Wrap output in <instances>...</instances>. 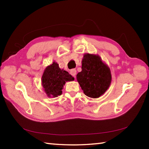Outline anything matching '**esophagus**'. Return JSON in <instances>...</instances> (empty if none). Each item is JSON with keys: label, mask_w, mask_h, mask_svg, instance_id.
I'll use <instances>...</instances> for the list:
<instances>
[{"label": "esophagus", "mask_w": 149, "mask_h": 149, "mask_svg": "<svg viewBox=\"0 0 149 149\" xmlns=\"http://www.w3.org/2000/svg\"><path fill=\"white\" fill-rule=\"evenodd\" d=\"M76 70L75 69H72L70 70V74H71L73 77H75V75H76Z\"/></svg>", "instance_id": "obj_1"}]
</instances>
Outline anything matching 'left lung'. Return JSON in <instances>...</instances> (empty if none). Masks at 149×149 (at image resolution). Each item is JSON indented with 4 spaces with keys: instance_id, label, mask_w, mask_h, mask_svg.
I'll return each instance as SVG.
<instances>
[{
    "instance_id": "obj_1",
    "label": "left lung",
    "mask_w": 149,
    "mask_h": 149,
    "mask_svg": "<svg viewBox=\"0 0 149 149\" xmlns=\"http://www.w3.org/2000/svg\"><path fill=\"white\" fill-rule=\"evenodd\" d=\"M81 72L77 74V80L85 95L99 98L109 87L112 76L110 68L98 55L86 54L82 60Z\"/></svg>"
}]
</instances>
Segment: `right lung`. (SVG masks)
Returning <instances> with one entry per match:
<instances>
[{
    "label": "right lung",
    "instance_id": "right-lung-1",
    "mask_svg": "<svg viewBox=\"0 0 149 149\" xmlns=\"http://www.w3.org/2000/svg\"><path fill=\"white\" fill-rule=\"evenodd\" d=\"M74 80L68 72L59 68L58 64L53 62L46 68L42 76V85L49 97H56L62 95V89L65 81Z\"/></svg>",
    "mask_w": 149,
    "mask_h": 149
}]
</instances>
